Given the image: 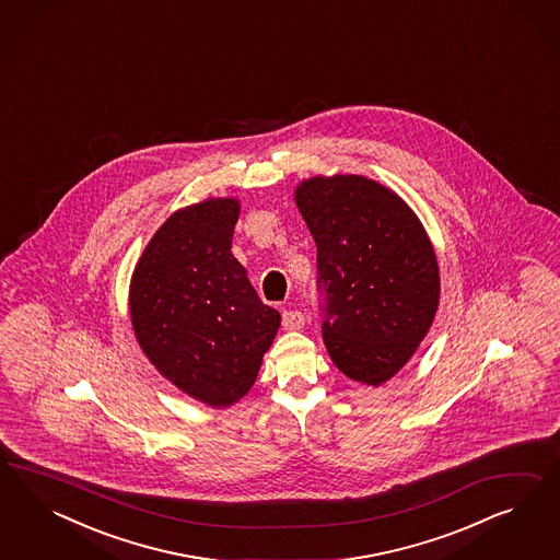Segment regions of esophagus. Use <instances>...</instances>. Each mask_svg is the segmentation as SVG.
Returning a JSON list of instances; mask_svg holds the SVG:
<instances>
[{"instance_id": "esophagus-1", "label": "esophagus", "mask_w": 560, "mask_h": 560, "mask_svg": "<svg viewBox=\"0 0 560 560\" xmlns=\"http://www.w3.org/2000/svg\"><path fill=\"white\" fill-rule=\"evenodd\" d=\"M281 323L285 326V330H300V328H304V314L300 310H285L281 314Z\"/></svg>"}]
</instances>
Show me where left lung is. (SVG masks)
Instances as JSON below:
<instances>
[{"instance_id": "1", "label": "left lung", "mask_w": 560, "mask_h": 560, "mask_svg": "<svg viewBox=\"0 0 560 560\" xmlns=\"http://www.w3.org/2000/svg\"><path fill=\"white\" fill-rule=\"evenodd\" d=\"M295 203L318 248L323 337L347 377L380 386L400 372L440 305L423 223L390 188L357 174L314 176Z\"/></svg>"}]
</instances>
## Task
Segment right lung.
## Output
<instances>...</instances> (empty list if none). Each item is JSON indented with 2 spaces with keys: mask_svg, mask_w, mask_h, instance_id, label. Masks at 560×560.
Returning <instances> with one entry per match:
<instances>
[{
  "mask_svg": "<svg viewBox=\"0 0 560 560\" xmlns=\"http://www.w3.org/2000/svg\"><path fill=\"white\" fill-rule=\"evenodd\" d=\"M237 215V199L172 213L145 246L129 289L143 353L178 390L213 408L253 388L281 324L232 255Z\"/></svg>",
  "mask_w": 560,
  "mask_h": 560,
  "instance_id": "obj_1",
  "label": "right lung"
}]
</instances>
